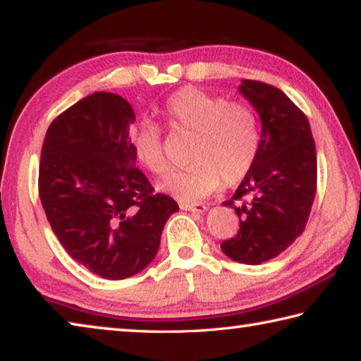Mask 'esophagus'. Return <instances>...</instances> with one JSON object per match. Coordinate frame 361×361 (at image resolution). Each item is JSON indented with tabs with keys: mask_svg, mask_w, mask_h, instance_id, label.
Listing matches in <instances>:
<instances>
[{
	"mask_svg": "<svg viewBox=\"0 0 361 361\" xmlns=\"http://www.w3.org/2000/svg\"><path fill=\"white\" fill-rule=\"evenodd\" d=\"M180 209L186 212H195V213H205L207 207L205 204H189V202H180Z\"/></svg>",
	"mask_w": 361,
	"mask_h": 361,
	"instance_id": "1",
	"label": "esophagus"
}]
</instances>
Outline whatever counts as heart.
I'll use <instances>...</instances> for the list:
<instances>
[{
  "label": "heart",
  "instance_id": "obj_1",
  "mask_svg": "<svg viewBox=\"0 0 361 361\" xmlns=\"http://www.w3.org/2000/svg\"><path fill=\"white\" fill-rule=\"evenodd\" d=\"M167 124L176 132L194 133L189 152L191 167L162 183L164 192L180 202L204 199L219 188L235 186L250 173L259 151V124L255 109L243 102L186 85L169 97L162 109ZM133 152L152 175L169 173L170 164L162 146V130L143 119L132 132Z\"/></svg>",
  "mask_w": 361,
  "mask_h": 361
}]
</instances>
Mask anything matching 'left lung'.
Listing matches in <instances>:
<instances>
[{
    "label": "left lung",
    "instance_id": "8db88e82",
    "mask_svg": "<svg viewBox=\"0 0 361 361\" xmlns=\"http://www.w3.org/2000/svg\"><path fill=\"white\" fill-rule=\"evenodd\" d=\"M239 92L261 118L258 157L224 207L240 219L226 256L243 264L276 258L307 224L317 191V152L305 114L282 90L243 79Z\"/></svg>",
    "mask_w": 361,
    "mask_h": 361
}]
</instances>
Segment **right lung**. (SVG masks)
Segmentation results:
<instances>
[{
    "label": "right lung",
    "mask_w": 361,
    "mask_h": 361,
    "mask_svg": "<svg viewBox=\"0 0 361 361\" xmlns=\"http://www.w3.org/2000/svg\"><path fill=\"white\" fill-rule=\"evenodd\" d=\"M133 121L129 102L95 92L52 121L41 149L39 199L54 234L73 259L108 280L143 271L178 212L135 167Z\"/></svg>",
    "instance_id": "obj_1"
}]
</instances>
